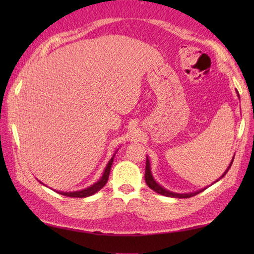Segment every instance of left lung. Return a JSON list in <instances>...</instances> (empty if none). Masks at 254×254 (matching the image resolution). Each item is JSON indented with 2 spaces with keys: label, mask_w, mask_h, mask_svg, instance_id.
Returning a JSON list of instances; mask_svg holds the SVG:
<instances>
[{
  "label": "left lung",
  "mask_w": 254,
  "mask_h": 254,
  "mask_svg": "<svg viewBox=\"0 0 254 254\" xmlns=\"http://www.w3.org/2000/svg\"><path fill=\"white\" fill-rule=\"evenodd\" d=\"M238 96H239V93H238ZM239 98H240V96H239ZM234 156H235V154H234ZM233 160H234V157H233V159H232L230 166L227 167V169L225 170V173L221 176L220 179H222L223 177H224L227 171H229V169L231 168L232 162H233ZM144 178H145V183H147L148 186L151 188L152 190H154V191L158 192V194H160V195L167 196V197H174V198H189V197H192V196H195L197 194H199V192H201L203 190H205L206 188H207V187H206V188H203V189H200V190H197V191H194V192H188V194H177V192H173V191L168 190V189L163 188L153 178L152 173H151V167H150V160L148 159V157H147V163H145V175H144ZM220 179H217L216 182H214V184L217 183Z\"/></svg>",
  "instance_id": "left-lung-1"
}]
</instances>
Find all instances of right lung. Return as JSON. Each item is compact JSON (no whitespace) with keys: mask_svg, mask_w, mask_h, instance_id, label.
<instances>
[{"mask_svg":"<svg viewBox=\"0 0 254 254\" xmlns=\"http://www.w3.org/2000/svg\"><path fill=\"white\" fill-rule=\"evenodd\" d=\"M115 153H117V152H115ZM115 153L113 154V157L110 159V161H109V163H107V166L105 167L104 173H103L100 180L96 182L95 184H93L92 186H89V187L85 188V189H81V190H76V191H59V190H55V191H57L58 194H60V195L67 196V197H76V198H84V197H88V196L94 195L98 190H101V189L104 187L105 184L107 183V179H109L111 167H112V163H113Z\"/></svg>","mask_w":254,"mask_h":254,"instance_id":"1","label":"right lung"}]
</instances>
